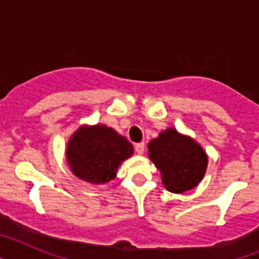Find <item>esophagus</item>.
<instances>
[{
	"label": "esophagus",
	"mask_w": 259,
	"mask_h": 259,
	"mask_svg": "<svg viewBox=\"0 0 259 259\" xmlns=\"http://www.w3.org/2000/svg\"><path fill=\"white\" fill-rule=\"evenodd\" d=\"M144 150H145V144L144 143L136 144V145H135V152H136L137 154H143Z\"/></svg>",
	"instance_id": "esophagus-1"
}]
</instances>
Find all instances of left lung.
Masks as SVG:
<instances>
[{"instance_id": "left-lung-1", "label": "left lung", "mask_w": 259, "mask_h": 259, "mask_svg": "<svg viewBox=\"0 0 259 259\" xmlns=\"http://www.w3.org/2000/svg\"><path fill=\"white\" fill-rule=\"evenodd\" d=\"M149 158L161 171L167 191L183 193L197 187L206 172L207 155L189 136L167 128L148 145Z\"/></svg>"}]
</instances>
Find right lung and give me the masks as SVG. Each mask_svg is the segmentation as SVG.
Returning <instances> with one entry per match:
<instances>
[{
    "instance_id": "add662e5",
    "label": "right lung",
    "mask_w": 259,
    "mask_h": 259,
    "mask_svg": "<svg viewBox=\"0 0 259 259\" xmlns=\"http://www.w3.org/2000/svg\"><path fill=\"white\" fill-rule=\"evenodd\" d=\"M132 153V144L113 128L81 125L70 137L66 158L75 176L92 184H105L115 178L118 167Z\"/></svg>"
}]
</instances>
